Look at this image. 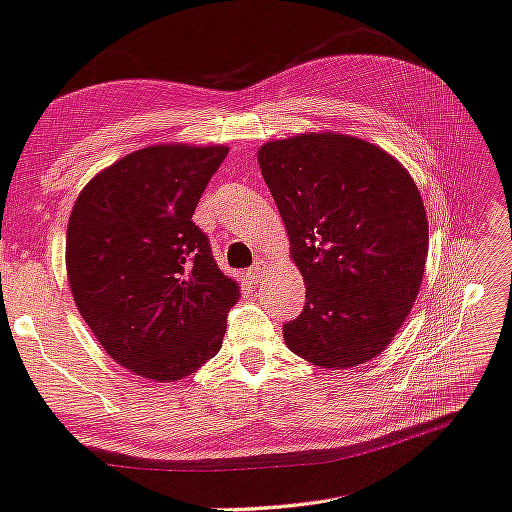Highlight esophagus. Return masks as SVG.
<instances>
[{"mask_svg":"<svg viewBox=\"0 0 512 512\" xmlns=\"http://www.w3.org/2000/svg\"><path fill=\"white\" fill-rule=\"evenodd\" d=\"M264 273H266V262H264V259H257L255 266L246 273V277H248L250 284H259V282H262Z\"/></svg>","mask_w":512,"mask_h":512,"instance_id":"1","label":"esophagus"}]
</instances>
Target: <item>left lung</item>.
<instances>
[{"label": "left lung", "mask_w": 512, "mask_h": 512, "mask_svg": "<svg viewBox=\"0 0 512 512\" xmlns=\"http://www.w3.org/2000/svg\"><path fill=\"white\" fill-rule=\"evenodd\" d=\"M257 161L306 286L286 347L324 369L376 358L423 284L430 228L410 172L383 147L336 132L268 141Z\"/></svg>", "instance_id": "left-lung-1"}]
</instances>
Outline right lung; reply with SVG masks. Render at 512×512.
<instances>
[{
  "label": "right lung",
  "mask_w": 512,
  "mask_h": 512,
  "mask_svg": "<svg viewBox=\"0 0 512 512\" xmlns=\"http://www.w3.org/2000/svg\"><path fill=\"white\" fill-rule=\"evenodd\" d=\"M226 145L159 143L100 170L73 203L67 280L107 356L152 383L215 358L239 284L221 273L194 208Z\"/></svg>",
  "instance_id": "1"
}]
</instances>
